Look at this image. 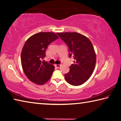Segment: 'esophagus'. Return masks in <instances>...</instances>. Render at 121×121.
Wrapping results in <instances>:
<instances>
[{
	"instance_id": "esophagus-1",
	"label": "esophagus",
	"mask_w": 121,
	"mask_h": 121,
	"mask_svg": "<svg viewBox=\"0 0 121 121\" xmlns=\"http://www.w3.org/2000/svg\"><path fill=\"white\" fill-rule=\"evenodd\" d=\"M61 65H55V66H56V68H59L61 67Z\"/></svg>"
}]
</instances>
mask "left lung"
I'll return each instance as SVG.
<instances>
[{
    "label": "left lung",
    "instance_id": "1",
    "mask_svg": "<svg viewBox=\"0 0 121 121\" xmlns=\"http://www.w3.org/2000/svg\"><path fill=\"white\" fill-rule=\"evenodd\" d=\"M69 47V56L74 59L70 71L65 75V80L73 86H79L87 82L95 69L96 56L88 38L77 32L57 33Z\"/></svg>",
    "mask_w": 121,
    "mask_h": 121
}]
</instances>
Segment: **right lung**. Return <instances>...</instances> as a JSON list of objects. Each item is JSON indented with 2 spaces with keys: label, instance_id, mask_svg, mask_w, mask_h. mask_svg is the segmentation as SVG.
<instances>
[{
  "label": "right lung",
  "instance_id": "right-lung-1",
  "mask_svg": "<svg viewBox=\"0 0 121 121\" xmlns=\"http://www.w3.org/2000/svg\"><path fill=\"white\" fill-rule=\"evenodd\" d=\"M58 39L54 33L40 32L30 36L24 44L21 52L22 66L32 82L42 85L51 77L54 65L41 60L45 58L48 46Z\"/></svg>",
  "mask_w": 121,
  "mask_h": 121
}]
</instances>
